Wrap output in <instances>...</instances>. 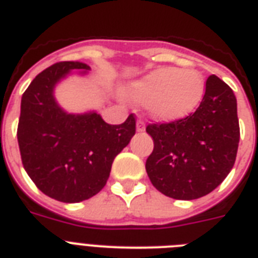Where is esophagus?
I'll list each match as a JSON object with an SVG mask.
<instances>
[{
	"label": "esophagus",
	"mask_w": 258,
	"mask_h": 258,
	"mask_svg": "<svg viewBox=\"0 0 258 258\" xmlns=\"http://www.w3.org/2000/svg\"><path fill=\"white\" fill-rule=\"evenodd\" d=\"M137 131L138 133H143V131H145V121L143 120L137 121Z\"/></svg>",
	"instance_id": "obj_1"
}]
</instances>
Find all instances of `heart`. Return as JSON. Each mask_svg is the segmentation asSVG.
I'll use <instances>...</instances> for the list:
<instances>
[{"instance_id": "heart-1", "label": "heart", "mask_w": 258, "mask_h": 258, "mask_svg": "<svg viewBox=\"0 0 258 258\" xmlns=\"http://www.w3.org/2000/svg\"><path fill=\"white\" fill-rule=\"evenodd\" d=\"M206 82L197 70L162 67L130 83L125 96L146 103L150 116L162 123L182 120L196 112L204 100Z\"/></svg>"}]
</instances>
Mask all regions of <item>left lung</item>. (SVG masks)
<instances>
[{
  "mask_svg": "<svg viewBox=\"0 0 258 258\" xmlns=\"http://www.w3.org/2000/svg\"><path fill=\"white\" fill-rule=\"evenodd\" d=\"M154 150L146 171L154 187L174 200H197L212 192L236 162L240 125L232 88L209 76L204 100L182 120L149 124Z\"/></svg>",
  "mask_w": 258,
  "mask_h": 258,
  "instance_id": "left-lung-1",
  "label": "left lung"
}]
</instances>
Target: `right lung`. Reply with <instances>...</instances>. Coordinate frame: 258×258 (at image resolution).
I'll return each mask as SVG.
<instances>
[{
    "instance_id": "right-lung-1",
    "label": "right lung",
    "mask_w": 258,
    "mask_h": 258,
    "mask_svg": "<svg viewBox=\"0 0 258 258\" xmlns=\"http://www.w3.org/2000/svg\"><path fill=\"white\" fill-rule=\"evenodd\" d=\"M79 61L56 62L38 74L22 95L17 139L24 169L45 196L66 204L96 196L107 183L117 154L135 135V116L108 124L99 113H68L54 99V87Z\"/></svg>"
}]
</instances>
